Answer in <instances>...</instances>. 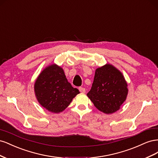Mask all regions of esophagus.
Here are the masks:
<instances>
[{
  "instance_id": "esophagus-1",
  "label": "esophagus",
  "mask_w": 158,
  "mask_h": 158,
  "mask_svg": "<svg viewBox=\"0 0 158 158\" xmlns=\"http://www.w3.org/2000/svg\"><path fill=\"white\" fill-rule=\"evenodd\" d=\"M79 91L81 93H85V89L82 87H79Z\"/></svg>"
}]
</instances>
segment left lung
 Here are the masks:
<instances>
[{
	"label": "left lung",
	"instance_id": "obj_1",
	"mask_svg": "<svg viewBox=\"0 0 158 158\" xmlns=\"http://www.w3.org/2000/svg\"><path fill=\"white\" fill-rule=\"evenodd\" d=\"M127 86L121 72L113 65L106 64L95 70L92 86L87 95L100 111L112 114L125 102Z\"/></svg>",
	"mask_w": 158,
	"mask_h": 158
}]
</instances>
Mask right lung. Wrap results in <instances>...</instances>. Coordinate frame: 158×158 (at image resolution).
<instances>
[{
	"mask_svg": "<svg viewBox=\"0 0 158 158\" xmlns=\"http://www.w3.org/2000/svg\"><path fill=\"white\" fill-rule=\"evenodd\" d=\"M34 92L41 106L54 113L63 112L80 94L68 82L63 68L56 64L41 72L34 84Z\"/></svg>",
	"mask_w": 158,
	"mask_h": 158,
	"instance_id": "obj_1",
	"label": "right lung"
}]
</instances>
